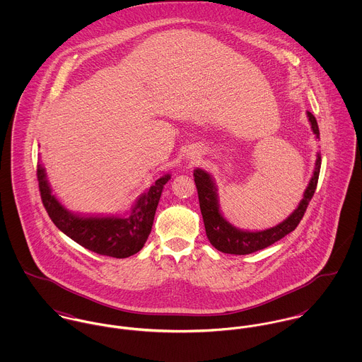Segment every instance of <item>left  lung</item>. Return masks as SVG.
<instances>
[{"instance_id":"1","label":"left lung","mask_w":362,"mask_h":362,"mask_svg":"<svg viewBox=\"0 0 362 362\" xmlns=\"http://www.w3.org/2000/svg\"><path fill=\"white\" fill-rule=\"evenodd\" d=\"M308 118H310V128L316 135V138L319 139L317 122L310 111H308ZM320 163H322V158L317 153L313 175L310 178V184L304 192V198L300 202L298 207L284 221L263 231H243L240 228H235L233 224H230L220 213L217 192H216L217 189L214 187V182L210 174H207L206 171L201 168H197L194 171V177H195L194 180L197 184L199 206L202 211L205 230H206V235L210 244L217 251L224 254L248 255L277 243L279 240H281L283 237L294 231L300 224L301 218L304 217L307 207L310 205V201L315 194L319 171H320Z\"/></svg>"}]
</instances>
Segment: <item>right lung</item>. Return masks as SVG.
Here are the masks:
<instances>
[{"mask_svg":"<svg viewBox=\"0 0 362 362\" xmlns=\"http://www.w3.org/2000/svg\"><path fill=\"white\" fill-rule=\"evenodd\" d=\"M168 180L170 174L158 178L127 216L81 217L68 211L57 201L47 182L45 168L42 164L37 165L42 202L52 223L83 248L99 255L118 259L128 258L144 248L152 231L163 187Z\"/></svg>","mask_w":362,"mask_h":362,"instance_id":"add662e5","label":"right lung"}]
</instances>
